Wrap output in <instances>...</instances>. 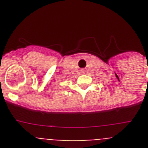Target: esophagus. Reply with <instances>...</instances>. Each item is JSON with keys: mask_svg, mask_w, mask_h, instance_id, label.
Wrapping results in <instances>:
<instances>
[{"mask_svg": "<svg viewBox=\"0 0 148 148\" xmlns=\"http://www.w3.org/2000/svg\"><path fill=\"white\" fill-rule=\"evenodd\" d=\"M81 72H82V73H83L84 72V70H81Z\"/></svg>", "mask_w": 148, "mask_h": 148, "instance_id": "34e87169", "label": "esophagus"}]
</instances>
